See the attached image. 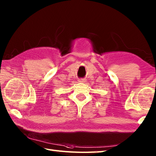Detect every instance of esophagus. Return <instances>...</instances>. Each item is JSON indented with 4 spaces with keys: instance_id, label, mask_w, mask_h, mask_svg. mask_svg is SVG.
I'll use <instances>...</instances> for the list:
<instances>
[{
    "instance_id": "obj_1",
    "label": "esophagus",
    "mask_w": 156,
    "mask_h": 156,
    "mask_svg": "<svg viewBox=\"0 0 156 156\" xmlns=\"http://www.w3.org/2000/svg\"><path fill=\"white\" fill-rule=\"evenodd\" d=\"M78 82H83V83H84V82H86V79L85 78H80L78 80Z\"/></svg>"
}]
</instances>
